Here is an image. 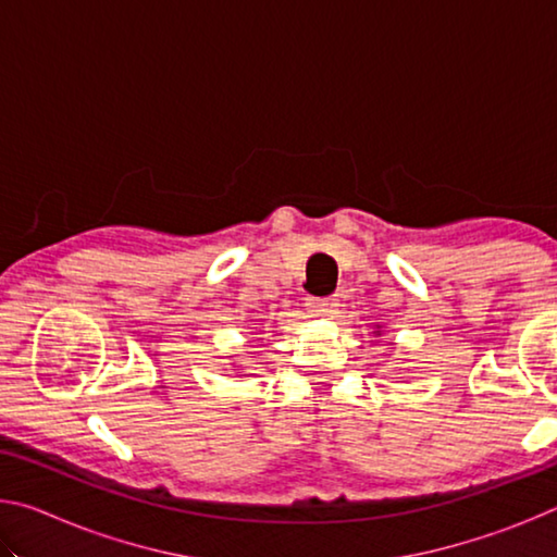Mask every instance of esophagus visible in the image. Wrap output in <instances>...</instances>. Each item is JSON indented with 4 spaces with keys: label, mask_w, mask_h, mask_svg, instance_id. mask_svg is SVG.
<instances>
[{
    "label": "esophagus",
    "mask_w": 557,
    "mask_h": 557,
    "mask_svg": "<svg viewBox=\"0 0 557 557\" xmlns=\"http://www.w3.org/2000/svg\"><path fill=\"white\" fill-rule=\"evenodd\" d=\"M307 307L312 309L317 317H332L338 305H336V299H332V297H309Z\"/></svg>",
    "instance_id": "esophagus-1"
}]
</instances>
